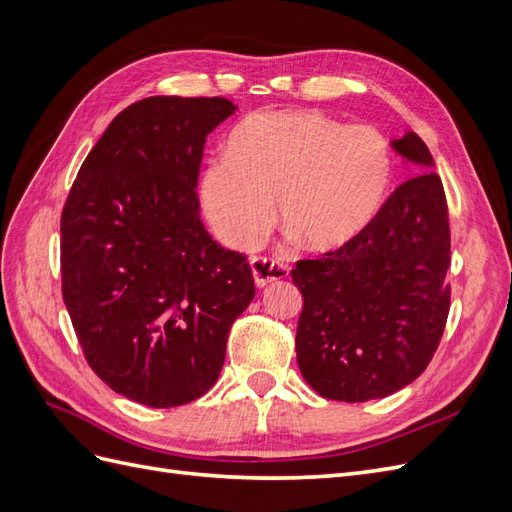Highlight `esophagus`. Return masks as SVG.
Masks as SVG:
<instances>
[{
    "mask_svg": "<svg viewBox=\"0 0 512 512\" xmlns=\"http://www.w3.org/2000/svg\"><path fill=\"white\" fill-rule=\"evenodd\" d=\"M250 267H252V273H254V284L258 288H265L267 284H271L275 280H282V277L288 275V267L282 265V262L273 260V258L254 256L250 260Z\"/></svg>",
    "mask_w": 512,
    "mask_h": 512,
    "instance_id": "esophagus-1",
    "label": "esophagus"
}]
</instances>
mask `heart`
I'll return each mask as SVG.
<instances>
[{
  "instance_id": "1",
  "label": "heart",
  "mask_w": 512,
  "mask_h": 512,
  "mask_svg": "<svg viewBox=\"0 0 512 512\" xmlns=\"http://www.w3.org/2000/svg\"><path fill=\"white\" fill-rule=\"evenodd\" d=\"M393 156L371 126L320 111H267L243 119L226 158L200 177V205L232 247L258 245L277 218L312 252H335L374 222L389 194Z\"/></svg>"
}]
</instances>
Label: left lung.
<instances>
[{
  "label": "left lung",
  "mask_w": 512,
  "mask_h": 512,
  "mask_svg": "<svg viewBox=\"0 0 512 512\" xmlns=\"http://www.w3.org/2000/svg\"><path fill=\"white\" fill-rule=\"evenodd\" d=\"M410 177L359 237L337 252L299 260L292 282L303 294L297 363L316 393L369 401L423 374L448 316L451 232L440 177L414 132L391 141Z\"/></svg>",
  "instance_id": "1"
}]
</instances>
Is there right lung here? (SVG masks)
Here are the masks:
<instances>
[{"mask_svg":"<svg viewBox=\"0 0 512 512\" xmlns=\"http://www.w3.org/2000/svg\"><path fill=\"white\" fill-rule=\"evenodd\" d=\"M235 111L226 98L130 104L61 213V290L85 359L143 406L205 395L256 294L247 258L209 237L196 196L207 136Z\"/></svg>","mask_w":512,"mask_h":512,"instance_id":"right-lung-1","label":"right lung"}]
</instances>
